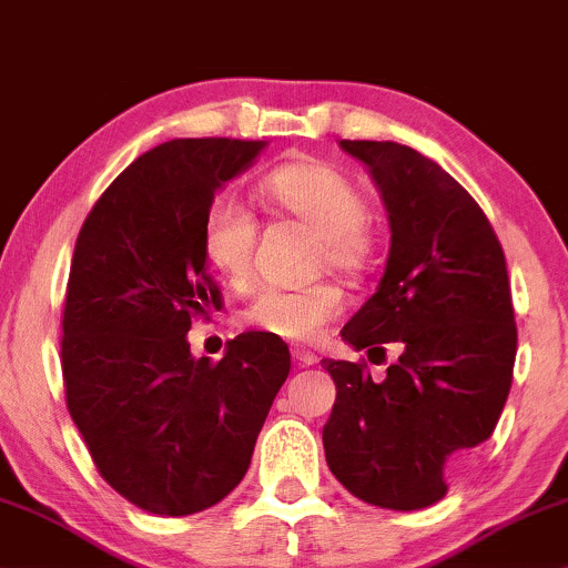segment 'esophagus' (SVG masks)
<instances>
[{
    "label": "esophagus",
    "mask_w": 568,
    "mask_h": 568,
    "mask_svg": "<svg viewBox=\"0 0 568 568\" xmlns=\"http://www.w3.org/2000/svg\"><path fill=\"white\" fill-rule=\"evenodd\" d=\"M291 356H293V362L301 364V367H312V364L320 362L317 354H314V351L304 348V346H293L291 348Z\"/></svg>",
    "instance_id": "1"
}]
</instances>
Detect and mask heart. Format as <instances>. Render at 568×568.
Returning a JSON list of instances; mask_svg holds the SVG:
<instances>
[{"instance_id":"1","label":"heart","mask_w":568,"mask_h":568,"mask_svg":"<svg viewBox=\"0 0 568 568\" xmlns=\"http://www.w3.org/2000/svg\"><path fill=\"white\" fill-rule=\"evenodd\" d=\"M260 189L280 212L291 214L320 233V262L346 272L367 251L369 206L346 172L320 160L280 164L262 178ZM256 217L239 196L217 193L201 222L204 260L227 283L243 285L254 270ZM343 312V296L333 285L280 288L264 285L243 306V320L283 341H317L329 322Z\"/></svg>"}]
</instances>
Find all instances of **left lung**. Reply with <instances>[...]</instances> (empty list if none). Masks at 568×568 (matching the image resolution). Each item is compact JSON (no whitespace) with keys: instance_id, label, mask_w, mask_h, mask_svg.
Segmentation results:
<instances>
[{"instance_id":"8db88e82","label":"left lung","mask_w":568,"mask_h":568,"mask_svg":"<svg viewBox=\"0 0 568 568\" xmlns=\"http://www.w3.org/2000/svg\"><path fill=\"white\" fill-rule=\"evenodd\" d=\"M341 146L367 164L390 220L385 275L341 335L400 356L377 383L367 362L322 358L337 387L322 443L351 495L416 511L498 425L516 358L511 283L490 220L440 164L396 141Z\"/></svg>"}]
</instances>
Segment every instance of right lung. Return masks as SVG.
Here are the masks:
<instances>
[{"label": "right lung", "mask_w": 568, "mask_h": 568, "mask_svg": "<svg viewBox=\"0 0 568 568\" xmlns=\"http://www.w3.org/2000/svg\"><path fill=\"white\" fill-rule=\"evenodd\" d=\"M264 141L175 139L120 172L78 233L62 308L68 412L104 483L160 516L220 504L246 475L291 351L241 333L220 362L189 329L222 306L201 222Z\"/></svg>", "instance_id": "1"}]
</instances>
